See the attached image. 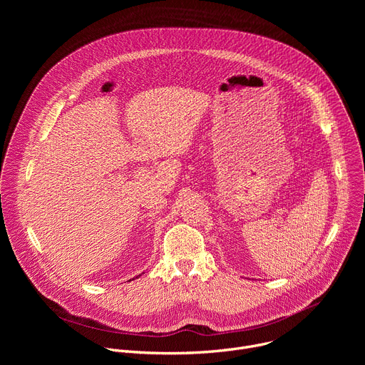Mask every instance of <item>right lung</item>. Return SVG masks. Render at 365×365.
<instances>
[{"mask_svg":"<svg viewBox=\"0 0 365 365\" xmlns=\"http://www.w3.org/2000/svg\"><path fill=\"white\" fill-rule=\"evenodd\" d=\"M133 280H134V279H133Z\"/></svg>","mask_w":365,"mask_h":365,"instance_id":"1","label":"right lung"}]
</instances>
